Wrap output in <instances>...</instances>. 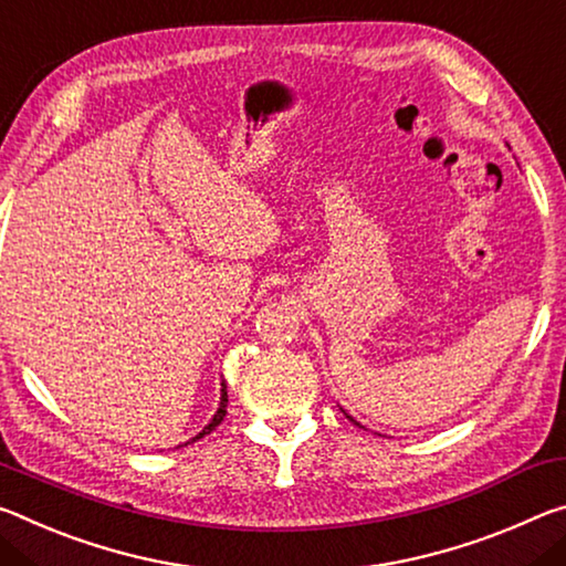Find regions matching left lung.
<instances>
[{
  "label": "left lung",
  "mask_w": 566,
  "mask_h": 566,
  "mask_svg": "<svg viewBox=\"0 0 566 566\" xmlns=\"http://www.w3.org/2000/svg\"><path fill=\"white\" fill-rule=\"evenodd\" d=\"M344 413H346V411H344ZM346 419H350V421H354L356 426H360V423H358V421H356V419H354V416H350V413H346Z\"/></svg>",
  "instance_id": "left-lung-1"
}]
</instances>
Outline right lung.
I'll use <instances>...</instances> for the list:
<instances>
[{
	"instance_id": "right-lung-1",
	"label": "right lung",
	"mask_w": 566,
	"mask_h": 566,
	"mask_svg": "<svg viewBox=\"0 0 566 566\" xmlns=\"http://www.w3.org/2000/svg\"><path fill=\"white\" fill-rule=\"evenodd\" d=\"M226 411H228V386H226V381L220 384V403H218V411L212 413V419H210V423L208 426H202V431L200 433H196V437H192L190 441H185V443H192V441H198V439H202V437H208V433L216 429V426H220V421H222V416H226Z\"/></svg>"
}]
</instances>
